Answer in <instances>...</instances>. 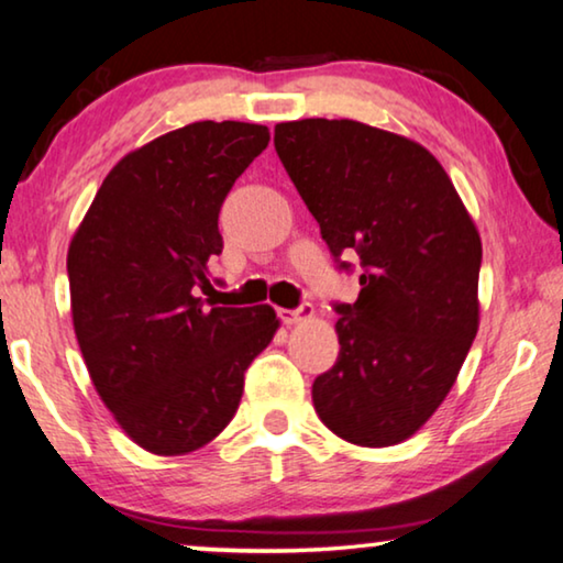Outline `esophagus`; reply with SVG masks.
Here are the masks:
<instances>
[{"label":"esophagus","instance_id":"34e87169","mask_svg":"<svg viewBox=\"0 0 563 563\" xmlns=\"http://www.w3.org/2000/svg\"><path fill=\"white\" fill-rule=\"evenodd\" d=\"M278 318H280V321H283L285 325L308 321V318H313V306H310V303H300L298 308H280V310H278Z\"/></svg>","mask_w":563,"mask_h":563}]
</instances>
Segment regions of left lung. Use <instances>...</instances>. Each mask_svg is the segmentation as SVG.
Listing matches in <instances>:
<instances>
[{
  "label": "left lung",
  "instance_id": "left-lung-1",
  "mask_svg": "<svg viewBox=\"0 0 563 563\" xmlns=\"http://www.w3.org/2000/svg\"><path fill=\"white\" fill-rule=\"evenodd\" d=\"M275 151L356 303L333 310L339 358L313 407L339 438L389 448L442 405L477 333L481 234L424 146L358 121L275 125Z\"/></svg>",
  "mask_w": 563,
  "mask_h": 563
}]
</instances>
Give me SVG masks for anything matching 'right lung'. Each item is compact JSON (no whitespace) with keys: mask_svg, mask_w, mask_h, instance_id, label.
Segmentation results:
<instances>
[{"mask_svg":"<svg viewBox=\"0 0 563 563\" xmlns=\"http://www.w3.org/2000/svg\"><path fill=\"white\" fill-rule=\"evenodd\" d=\"M267 141V125L240 121L158 136L113 166L70 242L73 325L90 379L154 455H184L230 424L247 366L278 329L271 306L199 298L222 253V201Z\"/></svg>","mask_w":563,"mask_h":563,"instance_id":"right-lung-1","label":"right lung"}]
</instances>
